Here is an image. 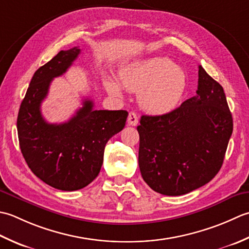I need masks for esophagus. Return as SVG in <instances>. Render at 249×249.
Wrapping results in <instances>:
<instances>
[{
    "label": "esophagus",
    "instance_id": "obj_1",
    "mask_svg": "<svg viewBox=\"0 0 249 249\" xmlns=\"http://www.w3.org/2000/svg\"><path fill=\"white\" fill-rule=\"evenodd\" d=\"M128 124L130 125H138L139 124V118L138 115H136L134 111H130L128 116Z\"/></svg>",
    "mask_w": 249,
    "mask_h": 249
}]
</instances>
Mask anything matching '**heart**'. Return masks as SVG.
I'll return each mask as SVG.
<instances>
[{
    "label": "heart",
    "instance_id": "heart-1",
    "mask_svg": "<svg viewBox=\"0 0 249 249\" xmlns=\"http://www.w3.org/2000/svg\"><path fill=\"white\" fill-rule=\"evenodd\" d=\"M121 85L126 90L139 93L141 107L154 115L173 110L187 87V76L181 68L170 59L155 57L132 63L119 73ZM116 79L105 80L108 93L120 96L123 88Z\"/></svg>",
    "mask_w": 249,
    "mask_h": 249
}]
</instances>
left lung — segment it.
I'll return each mask as SVG.
<instances>
[{"label":"left lung","instance_id":"obj_1","mask_svg":"<svg viewBox=\"0 0 249 249\" xmlns=\"http://www.w3.org/2000/svg\"><path fill=\"white\" fill-rule=\"evenodd\" d=\"M140 124L142 177L164 196L186 195L214 178L233 131L224 88L201 65L196 96L164 115H143Z\"/></svg>","mask_w":249,"mask_h":249}]
</instances>
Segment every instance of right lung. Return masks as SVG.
<instances>
[{"instance_id":"1","label":"right lung","mask_w":249,"mask_h":249,"mask_svg":"<svg viewBox=\"0 0 249 249\" xmlns=\"http://www.w3.org/2000/svg\"><path fill=\"white\" fill-rule=\"evenodd\" d=\"M80 49L61 50L34 73L20 105L17 130L20 149L33 173L55 189L75 191L99 175L104 148L124 128L126 110H96L86 99L67 123L48 124L40 104L54 77L67 72Z\"/></svg>"}]
</instances>
